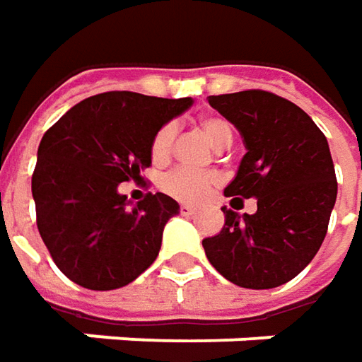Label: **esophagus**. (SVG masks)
Instances as JSON below:
<instances>
[{
    "label": "esophagus",
    "instance_id": "34e87169",
    "mask_svg": "<svg viewBox=\"0 0 362 362\" xmlns=\"http://www.w3.org/2000/svg\"><path fill=\"white\" fill-rule=\"evenodd\" d=\"M180 212L184 214V216H192V214H196V208H194V206L184 204L180 206Z\"/></svg>",
    "mask_w": 362,
    "mask_h": 362
}]
</instances>
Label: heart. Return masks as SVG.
<instances>
[{"label":"heart","mask_w":362,"mask_h":362,"mask_svg":"<svg viewBox=\"0 0 362 362\" xmlns=\"http://www.w3.org/2000/svg\"><path fill=\"white\" fill-rule=\"evenodd\" d=\"M198 130L206 136V140L216 146V148H226L230 146L234 138L232 126L220 116L206 114L198 119ZM174 140H176V126L174 124H164L160 130L154 134L150 142V158L154 164H166L174 150ZM218 184V176L212 172H192V170H172L162 180L160 188L162 192L172 196L178 202L186 204H196L206 194L210 192Z\"/></svg>","instance_id":"heart-1"}]
</instances>
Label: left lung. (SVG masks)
I'll list each match as a JSON object with an SVG mask.
<instances>
[{
    "label": "left lung",
    "instance_id": "left-lung-1",
    "mask_svg": "<svg viewBox=\"0 0 362 362\" xmlns=\"http://www.w3.org/2000/svg\"><path fill=\"white\" fill-rule=\"evenodd\" d=\"M208 104L246 148L224 196L256 198L258 208L243 216L222 208L224 228L202 240L204 252L243 288L281 286L305 270L327 236L337 202L329 142L306 112L270 92L210 95Z\"/></svg>",
    "mask_w": 362,
    "mask_h": 362
}]
</instances>
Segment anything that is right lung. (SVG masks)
Here are the masks:
<instances>
[{
    "label": "right lung",
    "instance_id": "add662e5",
    "mask_svg": "<svg viewBox=\"0 0 362 362\" xmlns=\"http://www.w3.org/2000/svg\"><path fill=\"white\" fill-rule=\"evenodd\" d=\"M192 102L106 92L81 100L45 132L32 176L37 230L69 281L114 291L156 260L180 206L162 192L132 206L118 186L152 164L154 134Z\"/></svg>",
    "mask_w": 362,
    "mask_h": 362
}]
</instances>
